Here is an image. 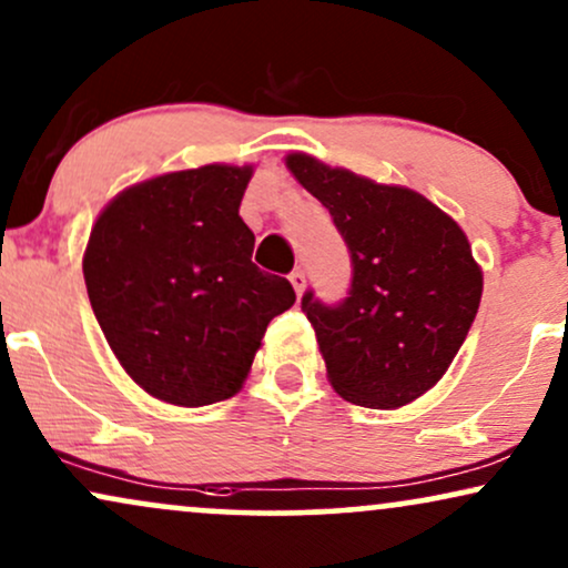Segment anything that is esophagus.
<instances>
[{
	"instance_id": "obj_1",
	"label": "esophagus",
	"mask_w": 568,
	"mask_h": 568,
	"mask_svg": "<svg viewBox=\"0 0 568 568\" xmlns=\"http://www.w3.org/2000/svg\"><path fill=\"white\" fill-rule=\"evenodd\" d=\"M288 280H291L293 291H296V296H301V293H304V288H306V275H304V272L293 270L291 275H288Z\"/></svg>"
}]
</instances>
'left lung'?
Here are the masks:
<instances>
[{"label":"left lung","mask_w":568,"mask_h":568,"mask_svg":"<svg viewBox=\"0 0 568 568\" xmlns=\"http://www.w3.org/2000/svg\"><path fill=\"white\" fill-rule=\"evenodd\" d=\"M293 178L329 210L351 254L348 296L301 308L341 398L398 408L450 367L483 298V270L462 227L404 185H383L308 154H288Z\"/></svg>","instance_id":"8db88e82"}]
</instances>
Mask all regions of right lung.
Masks as SVG:
<instances>
[{
    "label": "right lung",
    "instance_id": "right-lung-1",
    "mask_svg": "<svg viewBox=\"0 0 568 568\" xmlns=\"http://www.w3.org/2000/svg\"><path fill=\"white\" fill-rule=\"evenodd\" d=\"M251 170L204 164L114 196L91 227L85 291L123 369L149 396L210 406L246 383L270 320L293 306L285 277L251 262L239 206Z\"/></svg>",
    "mask_w": 568,
    "mask_h": 568
}]
</instances>
